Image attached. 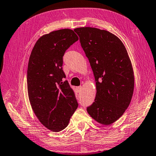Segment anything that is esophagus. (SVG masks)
<instances>
[{"label": "esophagus", "instance_id": "esophagus-1", "mask_svg": "<svg viewBox=\"0 0 156 156\" xmlns=\"http://www.w3.org/2000/svg\"><path fill=\"white\" fill-rule=\"evenodd\" d=\"M81 89H82V87H76V89H77L78 92H80Z\"/></svg>", "mask_w": 156, "mask_h": 156}]
</instances>
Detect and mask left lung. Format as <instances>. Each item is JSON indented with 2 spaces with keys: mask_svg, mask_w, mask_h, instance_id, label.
<instances>
[{
  "mask_svg": "<svg viewBox=\"0 0 156 156\" xmlns=\"http://www.w3.org/2000/svg\"><path fill=\"white\" fill-rule=\"evenodd\" d=\"M74 31L96 82V98L87 111L97 122L109 125L122 115L133 96L134 75L127 51L120 39L108 31L86 27Z\"/></svg>",
  "mask_w": 156,
  "mask_h": 156,
  "instance_id": "obj_1",
  "label": "left lung"
}]
</instances>
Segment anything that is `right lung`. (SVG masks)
Segmentation results:
<instances>
[{
	"mask_svg": "<svg viewBox=\"0 0 156 156\" xmlns=\"http://www.w3.org/2000/svg\"><path fill=\"white\" fill-rule=\"evenodd\" d=\"M78 40L69 29L54 31L42 36L31 51L27 68L29 100L39 121L51 131L67 127L78 108L74 91L63 82L62 56Z\"/></svg>",
	"mask_w": 156,
	"mask_h": 156,
	"instance_id": "right-lung-1",
	"label": "right lung"
}]
</instances>
